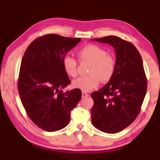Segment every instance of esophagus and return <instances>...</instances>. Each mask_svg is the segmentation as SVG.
Segmentation results:
<instances>
[{"instance_id":"34e87169","label":"esophagus","mask_w":160,"mask_h":160,"mask_svg":"<svg viewBox=\"0 0 160 160\" xmlns=\"http://www.w3.org/2000/svg\"><path fill=\"white\" fill-rule=\"evenodd\" d=\"M89 95H90V94H89L88 93L85 92H82V98H85V97H88Z\"/></svg>"}]
</instances>
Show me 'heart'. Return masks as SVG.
Listing matches in <instances>:
<instances>
[{"mask_svg": "<svg viewBox=\"0 0 160 160\" xmlns=\"http://www.w3.org/2000/svg\"><path fill=\"white\" fill-rule=\"evenodd\" d=\"M78 56L80 61L90 62L91 65L88 70L90 75L73 80L74 88L84 92H90L97 88L101 80L106 82L112 79L116 69V61L104 48L95 44L87 45L78 51ZM63 67L69 76H77L78 62L72 56H64Z\"/></svg>", "mask_w": 160, "mask_h": 160, "instance_id": "obj_1", "label": "heart"}]
</instances>
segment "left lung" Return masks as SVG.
<instances>
[{"instance_id": "8db88e82", "label": "left lung", "mask_w": 160, "mask_h": 160, "mask_svg": "<svg viewBox=\"0 0 160 160\" xmlns=\"http://www.w3.org/2000/svg\"><path fill=\"white\" fill-rule=\"evenodd\" d=\"M92 40L112 46L116 56L112 79L91 94L92 123L102 132L116 133L131 125L140 112L148 86L142 59L132 43L118 37Z\"/></svg>"}]
</instances>
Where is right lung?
<instances>
[{"instance_id":"add662e5","label":"right lung","mask_w":160,"mask_h":160,"mask_svg":"<svg viewBox=\"0 0 160 160\" xmlns=\"http://www.w3.org/2000/svg\"><path fill=\"white\" fill-rule=\"evenodd\" d=\"M80 41V38L44 35L29 45L22 59L18 82L22 104L32 122L46 131L65 128L82 97L80 89L62 90L70 83L63 59Z\"/></svg>"}]
</instances>
